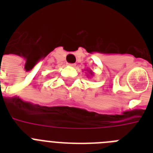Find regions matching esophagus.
Masks as SVG:
<instances>
[{"instance_id": "esophagus-1", "label": "esophagus", "mask_w": 153, "mask_h": 153, "mask_svg": "<svg viewBox=\"0 0 153 153\" xmlns=\"http://www.w3.org/2000/svg\"><path fill=\"white\" fill-rule=\"evenodd\" d=\"M67 65L70 67H75V63H67Z\"/></svg>"}]
</instances>
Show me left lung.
<instances>
[{"instance_id": "obj_1", "label": "left lung", "mask_w": 153, "mask_h": 153, "mask_svg": "<svg viewBox=\"0 0 153 153\" xmlns=\"http://www.w3.org/2000/svg\"><path fill=\"white\" fill-rule=\"evenodd\" d=\"M87 73H86V76L87 77H92L94 75V72L91 70H86Z\"/></svg>"}]
</instances>
